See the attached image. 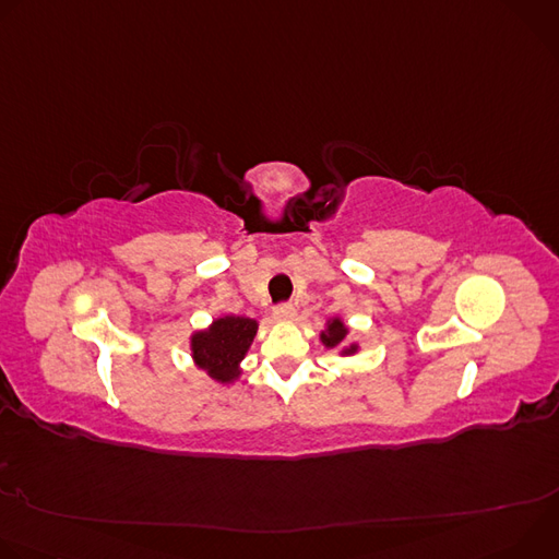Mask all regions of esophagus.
I'll use <instances>...</instances> for the list:
<instances>
[{
    "label": "esophagus",
    "mask_w": 559,
    "mask_h": 559,
    "mask_svg": "<svg viewBox=\"0 0 559 559\" xmlns=\"http://www.w3.org/2000/svg\"><path fill=\"white\" fill-rule=\"evenodd\" d=\"M294 316H296V309H294V305H289V302L274 307V318H276V321H281V323L294 321Z\"/></svg>",
    "instance_id": "1"
}]
</instances>
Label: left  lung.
Instances as JSON below:
<instances>
[{
    "label": "left lung",
    "mask_w": 559,
    "mask_h": 559,
    "mask_svg": "<svg viewBox=\"0 0 559 559\" xmlns=\"http://www.w3.org/2000/svg\"><path fill=\"white\" fill-rule=\"evenodd\" d=\"M347 334H349V330H347V325L341 321V318H332V321H328L325 332H321V343H323L328 349H334V347L345 345ZM356 352H358V345H356V343H352V345H347V347L341 349L343 356H352V354H356Z\"/></svg>",
    "instance_id": "1"
}]
</instances>
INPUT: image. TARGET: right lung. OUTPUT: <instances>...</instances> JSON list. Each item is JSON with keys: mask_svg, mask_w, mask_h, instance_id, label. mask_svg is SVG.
Instances as JSON below:
<instances>
[{"mask_svg": "<svg viewBox=\"0 0 559 559\" xmlns=\"http://www.w3.org/2000/svg\"><path fill=\"white\" fill-rule=\"evenodd\" d=\"M259 323L246 316H221L203 330L194 332L190 338L192 358L199 369L221 384L234 382L241 376V360L246 358Z\"/></svg>", "mask_w": 559, "mask_h": 559, "instance_id": "obj_1", "label": "right lung"}]
</instances>
